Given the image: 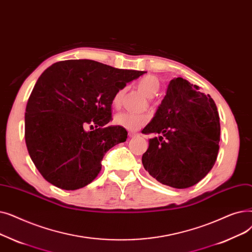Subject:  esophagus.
I'll return each instance as SVG.
<instances>
[{"label":"esophagus","instance_id":"34e87169","mask_svg":"<svg viewBox=\"0 0 252 252\" xmlns=\"http://www.w3.org/2000/svg\"><path fill=\"white\" fill-rule=\"evenodd\" d=\"M128 135H129V137H136V136H138V134H137V133L132 132V131H130V132L128 133Z\"/></svg>","mask_w":252,"mask_h":252}]
</instances>
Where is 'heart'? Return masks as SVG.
Segmentation results:
<instances>
[{
    "label": "heart",
    "mask_w": 252,
    "mask_h": 252,
    "mask_svg": "<svg viewBox=\"0 0 252 252\" xmlns=\"http://www.w3.org/2000/svg\"><path fill=\"white\" fill-rule=\"evenodd\" d=\"M137 88L146 95L148 97H153L159 91L160 83L158 79L154 76H146L141 78L137 82ZM125 93L124 88L118 89L112 99V103L115 107H120L123 101V96ZM148 116L146 115H138V114H132V113H120L117 115L115 122L117 125L121 126L127 130L135 131L138 130L143 125H146L148 122Z\"/></svg>",
    "instance_id": "heart-1"
}]
</instances>
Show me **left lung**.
I'll return each mask as SVG.
<instances>
[{
    "label": "left lung",
    "instance_id": "1",
    "mask_svg": "<svg viewBox=\"0 0 252 252\" xmlns=\"http://www.w3.org/2000/svg\"><path fill=\"white\" fill-rule=\"evenodd\" d=\"M141 132L161 135L149 140L142 165L163 185L189 188L204 178L217 161L220 136L217 104L183 78L169 82L157 113Z\"/></svg>",
    "mask_w": 252,
    "mask_h": 252
}]
</instances>
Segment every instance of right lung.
I'll return each mask as SVG.
<instances>
[{
  "label": "right lung",
  "mask_w": 252,
  "mask_h": 252,
  "mask_svg": "<svg viewBox=\"0 0 252 252\" xmlns=\"http://www.w3.org/2000/svg\"><path fill=\"white\" fill-rule=\"evenodd\" d=\"M145 73L71 59L40 76L27 104L25 135L31 158L48 183L74 190L96 178L104 154L127 139L125 128L106 126L114 94Z\"/></svg>",
  "instance_id": "obj_1"
}]
</instances>
